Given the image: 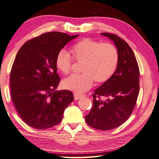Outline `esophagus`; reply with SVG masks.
<instances>
[{
	"mask_svg": "<svg viewBox=\"0 0 159 159\" xmlns=\"http://www.w3.org/2000/svg\"><path fill=\"white\" fill-rule=\"evenodd\" d=\"M84 95H79L76 94V93H74V99L75 100H79L80 99H81L82 97H84Z\"/></svg>",
	"mask_w": 159,
	"mask_h": 159,
	"instance_id": "obj_1",
	"label": "esophagus"
}]
</instances>
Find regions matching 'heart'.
Segmentation results:
<instances>
[{
    "label": "heart",
    "mask_w": 159,
    "mask_h": 159,
    "mask_svg": "<svg viewBox=\"0 0 159 159\" xmlns=\"http://www.w3.org/2000/svg\"><path fill=\"white\" fill-rule=\"evenodd\" d=\"M72 57L81 65L83 73L72 75L62 80V88L80 94L92 86L93 80L102 84L112 76L119 61V53L115 45L102 43L86 38L78 42L71 48ZM72 58L66 51L60 50L55 58V66L63 74L70 73Z\"/></svg>",
    "instance_id": "heart-1"
}]
</instances>
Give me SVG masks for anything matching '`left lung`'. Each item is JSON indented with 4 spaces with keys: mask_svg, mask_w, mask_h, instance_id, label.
<instances>
[{
    "mask_svg": "<svg viewBox=\"0 0 159 159\" xmlns=\"http://www.w3.org/2000/svg\"><path fill=\"white\" fill-rule=\"evenodd\" d=\"M101 34L114 42L119 61L112 76L94 91L92 108L85 119L89 126L105 131L119 127L130 116L139 93L140 71L135 54L125 40L109 33ZM101 95L107 98L106 101L100 99Z\"/></svg>",
    "mask_w": 159,
    "mask_h": 159,
    "instance_id": "left-lung-1",
    "label": "left lung"
}]
</instances>
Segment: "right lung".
I'll return each mask as SVG.
<instances>
[{
    "label": "right lung",
    "instance_id": "1",
    "mask_svg": "<svg viewBox=\"0 0 159 159\" xmlns=\"http://www.w3.org/2000/svg\"><path fill=\"white\" fill-rule=\"evenodd\" d=\"M78 37L45 33L25 42L17 52L10 74L11 93L17 112L29 126L39 129L55 126L74 100L71 91L55 90L60 80L55 58Z\"/></svg>",
    "mask_w": 159,
    "mask_h": 159
}]
</instances>
